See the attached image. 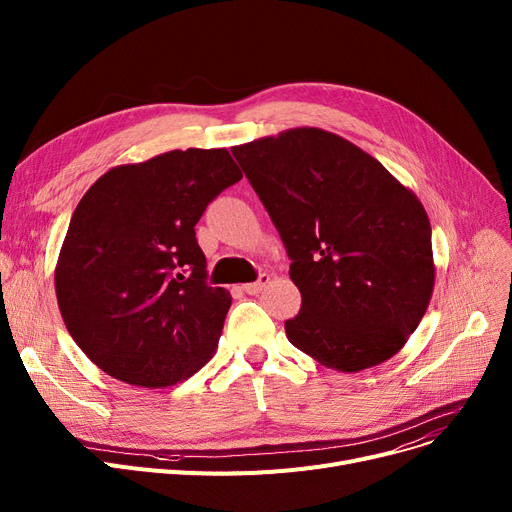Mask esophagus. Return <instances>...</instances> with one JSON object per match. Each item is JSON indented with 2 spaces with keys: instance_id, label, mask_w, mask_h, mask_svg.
Returning a JSON list of instances; mask_svg holds the SVG:
<instances>
[{
  "instance_id": "34e87169",
  "label": "esophagus",
  "mask_w": 512,
  "mask_h": 512,
  "mask_svg": "<svg viewBox=\"0 0 512 512\" xmlns=\"http://www.w3.org/2000/svg\"><path fill=\"white\" fill-rule=\"evenodd\" d=\"M270 274H261L259 276V280L257 282H249V284H242V290H245L247 294H257V292H261L267 284H270Z\"/></svg>"
}]
</instances>
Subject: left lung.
<instances>
[{
    "label": "left lung",
    "mask_w": 512,
    "mask_h": 512,
    "mask_svg": "<svg viewBox=\"0 0 512 512\" xmlns=\"http://www.w3.org/2000/svg\"><path fill=\"white\" fill-rule=\"evenodd\" d=\"M278 228L301 311L290 344L336 371L394 357L432 301V226L417 195L334 132L303 126L232 147Z\"/></svg>",
    "instance_id": "left-lung-1"
}]
</instances>
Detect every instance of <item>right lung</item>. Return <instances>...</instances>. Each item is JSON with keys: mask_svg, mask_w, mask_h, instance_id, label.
I'll return each mask as SVG.
<instances>
[{"mask_svg": "<svg viewBox=\"0 0 512 512\" xmlns=\"http://www.w3.org/2000/svg\"><path fill=\"white\" fill-rule=\"evenodd\" d=\"M240 178L228 149H174L107 170L80 199L53 280L70 336L107 375L168 388L213 357L232 297L207 286L195 226Z\"/></svg>", "mask_w": 512, "mask_h": 512, "instance_id": "obj_1", "label": "right lung"}]
</instances>
